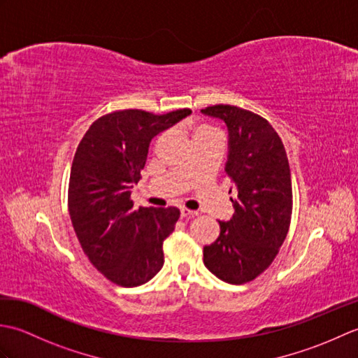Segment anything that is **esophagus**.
Wrapping results in <instances>:
<instances>
[{"label": "esophagus", "mask_w": 358, "mask_h": 358, "mask_svg": "<svg viewBox=\"0 0 358 358\" xmlns=\"http://www.w3.org/2000/svg\"><path fill=\"white\" fill-rule=\"evenodd\" d=\"M180 212H181V218H191V217L199 215V212H196V210H189V209H185V208H181Z\"/></svg>", "instance_id": "obj_1"}]
</instances>
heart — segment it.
Returning <instances> with one entry per match:
<instances>
[{"label":"heart","mask_w":358,"mask_h":358,"mask_svg":"<svg viewBox=\"0 0 358 358\" xmlns=\"http://www.w3.org/2000/svg\"><path fill=\"white\" fill-rule=\"evenodd\" d=\"M201 131H210V129H208V127H199L195 132H201Z\"/></svg>","instance_id":"1"}]
</instances>
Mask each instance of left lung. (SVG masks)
<instances>
[{
  "instance_id": "1",
  "label": "left lung",
  "mask_w": 358,
  "mask_h": 358,
  "mask_svg": "<svg viewBox=\"0 0 358 358\" xmlns=\"http://www.w3.org/2000/svg\"><path fill=\"white\" fill-rule=\"evenodd\" d=\"M201 113L224 121V172L237 192L231 199L234 215L218 222L220 235L204 246L203 262L220 280L243 285L269 268L286 238L292 214L291 169L281 138L260 115L229 104L209 106Z\"/></svg>"
}]
</instances>
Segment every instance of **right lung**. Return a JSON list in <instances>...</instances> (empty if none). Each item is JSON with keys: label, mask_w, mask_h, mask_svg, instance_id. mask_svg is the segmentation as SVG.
Here are the masks:
<instances>
[{"label": "right lung", "mask_w": 358, "mask_h": 358, "mask_svg": "<svg viewBox=\"0 0 358 358\" xmlns=\"http://www.w3.org/2000/svg\"><path fill=\"white\" fill-rule=\"evenodd\" d=\"M191 113L112 112L89 127L75 152L69 181L73 229L90 263L120 286L148 283L163 268V241L173 232L180 210L134 209L131 194L152 138Z\"/></svg>", "instance_id": "1"}]
</instances>
